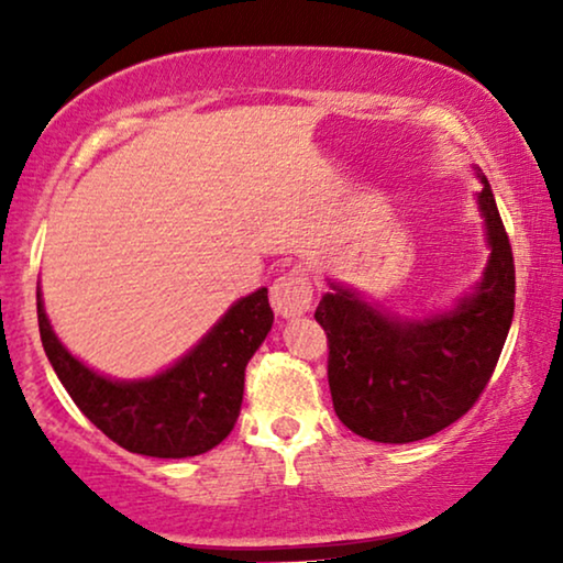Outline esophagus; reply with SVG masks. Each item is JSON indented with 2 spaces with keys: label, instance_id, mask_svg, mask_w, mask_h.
<instances>
[{
  "label": "esophagus",
  "instance_id": "34e87169",
  "mask_svg": "<svg viewBox=\"0 0 563 563\" xmlns=\"http://www.w3.org/2000/svg\"><path fill=\"white\" fill-rule=\"evenodd\" d=\"M312 305V279L305 266H291L272 284V307L279 318H299Z\"/></svg>",
  "mask_w": 563,
  "mask_h": 563
}]
</instances>
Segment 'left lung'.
Here are the masks:
<instances>
[{"label":"left lung","instance_id":"8db88e82","mask_svg":"<svg viewBox=\"0 0 563 563\" xmlns=\"http://www.w3.org/2000/svg\"><path fill=\"white\" fill-rule=\"evenodd\" d=\"M479 179L492 256L456 310L402 322L335 284L314 310L328 335L335 415L361 438L422 441L472 410L495 372L515 312V261L489 181Z\"/></svg>","mask_w":563,"mask_h":563}]
</instances>
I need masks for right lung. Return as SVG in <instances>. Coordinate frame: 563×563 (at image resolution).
Masks as SVG:
<instances>
[{
	"mask_svg": "<svg viewBox=\"0 0 563 563\" xmlns=\"http://www.w3.org/2000/svg\"><path fill=\"white\" fill-rule=\"evenodd\" d=\"M272 322L268 289H258L238 299L172 368L153 379L112 382L60 345L37 289V328L45 356L76 407L110 441L156 459L199 456L225 441L241 415L245 366Z\"/></svg>",
	"mask_w": 563,
	"mask_h": 563,
	"instance_id": "add662e5",
	"label": "right lung"
}]
</instances>
